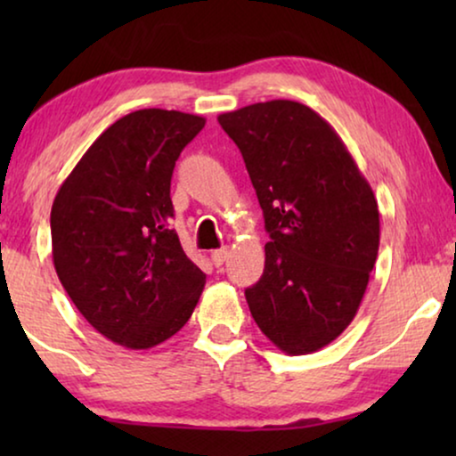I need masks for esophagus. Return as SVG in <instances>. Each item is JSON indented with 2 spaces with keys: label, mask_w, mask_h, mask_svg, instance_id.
<instances>
[{
  "label": "esophagus",
  "mask_w": 456,
  "mask_h": 456,
  "mask_svg": "<svg viewBox=\"0 0 456 456\" xmlns=\"http://www.w3.org/2000/svg\"><path fill=\"white\" fill-rule=\"evenodd\" d=\"M228 255H230V248L228 247H222V248H217V251L211 253V261H214V264L220 267L224 261L228 259Z\"/></svg>",
  "instance_id": "1"
}]
</instances>
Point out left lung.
<instances>
[{"label":"left lung","mask_w":456,"mask_h":456,"mask_svg":"<svg viewBox=\"0 0 456 456\" xmlns=\"http://www.w3.org/2000/svg\"><path fill=\"white\" fill-rule=\"evenodd\" d=\"M264 209L265 270L245 290L261 332L309 354L348 328L379 247L373 191L336 130L307 105L273 99L217 116Z\"/></svg>","instance_id":"obj_1"}]
</instances>
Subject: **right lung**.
Listing matches in <instances>:
<instances>
[{
  "label": "right lung",
  "mask_w": 456,
  "mask_h": 456,
  "mask_svg": "<svg viewBox=\"0 0 456 456\" xmlns=\"http://www.w3.org/2000/svg\"><path fill=\"white\" fill-rule=\"evenodd\" d=\"M205 118L149 108L116 120L61 183L52 205L58 278L86 322L133 351L189 322L205 273L186 257L170 183Z\"/></svg>",
  "instance_id": "obj_1"
}]
</instances>
